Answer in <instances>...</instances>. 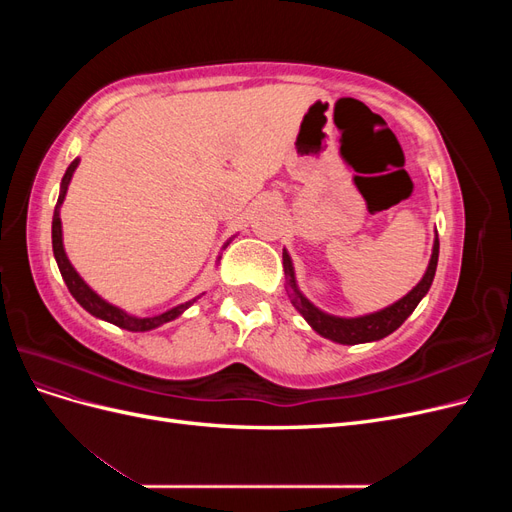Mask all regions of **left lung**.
<instances>
[{"mask_svg":"<svg viewBox=\"0 0 512 512\" xmlns=\"http://www.w3.org/2000/svg\"><path fill=\"white\" fill-rule=\"evenodd\" d=\"M438 254H440V241L436 235L429 267L423 275V280L418 282L404 299H399L397 303L384 307V309H380V312H374V314H365V316H356V318H339V316H331L327 312H322V309H318L314 303H309L303 297V292L299 290L297 280H294L292 260H290L288 252L284 250L286 292H288L290 303L294 305V309H297V312L307 320L309 327H312L318 335L327 337V339H331V342H337V344H346V346L378 342V339L397 331L401 324H404V320L414 312L416 305L421 303L425 294L429 292L433 275H436V267H438Z\"/></svg>","mask_w":512,"mask_h":512,"instance_id":"obj_1","label":"left lung"}]
</instances>
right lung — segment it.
<instances>
[{"label":"right lung","mask_w":512,"mask_h":512,"mask_svg":"<svg viewBox=\"0 0 512 512\" xmlns=\"http://www.w3.org/2000/svg\"><path fill=\"white\" fill-rule=\"evenodd\" d=\"M79 162H81V160L76 158V160L68 166L64 179H61V190H59V198H57V205H55V213H53V254H55V260H57L59 273H61V277H64V282H66L70 294H72V297H74L76 301H79V305H81L83 309H87V312H89L91 316H96V318H100V320L111 322V324H115V327L126 329V331H151V329L160 327V324H164V322H170V320L179 318V316L185 312V309H188L198 297L192 299V301H185V303H181V305H177V307H173V309H168V312H164V314L149 316V318H138V316L126 314L121 307L104 301L98 292H94V290H91V288L85 284L83 277H81L79 273H76V269L70 265V260H68L66 250H64V237H61L59 209H61V205H64V198H66V192H68L70 179H72V175H74L76 166H79ZM226 245H228V243H226ZM226 245H224V247H226Z\"/></svg>","instance_id":"right-lung-1"}]
</instances>
